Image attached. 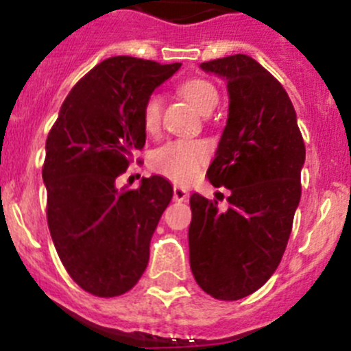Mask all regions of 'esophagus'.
I'll list each match as a JSON object with an SVG mask.
<instances>
[{
  "label": "esophagus",
  "mask_w": 351,
  "mask_h": 351,
  "mask_svg": "<svg viewBox=\"0 0 351 351\" xmlns=\"http://www.w3.org/2000/svg\"><path fill=\"white\" fill-rule=\"evenodd\" d=\"M189 195H191V192L186 191V189H183V186L176 185L175 189H173V197H175V201H186Z\"/></svg>",
  "instance_id": "1"
}]
</instances>
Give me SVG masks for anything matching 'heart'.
<instances>
[{
	"mask_svg": "<svg viewBox=\"0 0 351 351\" xmlns=\"http://www.w3.org/2000/svg\"><path fill=\"white\" fill-rule=\"evenodd\" d=\"M182 95L191 101L195 110L209 109L218 104V91L209 81L192 80L182 84ZM160 119L159 97H150L143 107V124L147 131H156ZM209 159V149L202 142L175 140L156 149L150 156V166L156 173L173 180L175 183H191L199 175V169Z\"/></svg>",
	"mask_w": 351,
	"mask_h": 351,
	"instance_id": "1",
	"label": "heart"
}]
</instances>
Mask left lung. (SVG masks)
<instances>
[{"label": "left lung", "mask_w": 351, "mask_h": 351, "mask_svg": "<svg viewBox=\"0 0 351 351\" xmlns=\"http://www.w3.org/2000/svg\"><path fill=\"white\" fill-rule=\"evenodd\" d=\"M227 83L228 116L209 182L230 191V208L191 195V268L202 291L235 301L279 267L301 197L304 143L282 84L247 55L201 64Z\"/></svg>", "instance_id": "obj_1"}]
</instances>
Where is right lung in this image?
Wrapping results in <instances>:
<instances>
[{
  "instance_id": "right-lung-1",
  "label": "right lung",
  "mask_w": 351,
  "mask_h": 351,
  "mask_svg": "<svg viewBox=\"0 0 351 351\" xmlns=\"http://www.w3.org/2000/svg\"><path fill=\"white\" fill-rule=\"evenodd\" d=\"M182 64L110 57L72 88L47 138L48 227L65 270L100 298L124 294L149 263V244L173 197L165 176L117 189L145 145L143 107Z\"/></svg>"
}]
</instances>
